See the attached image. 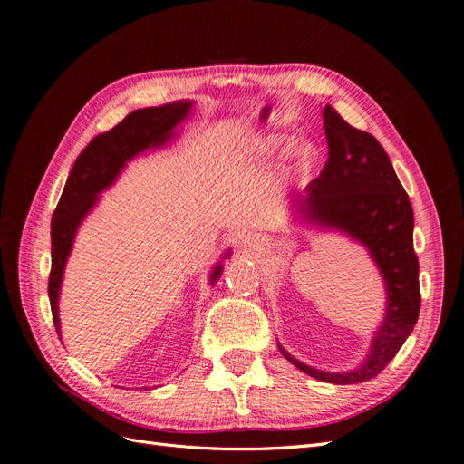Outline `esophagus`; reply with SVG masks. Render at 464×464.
I'll return each mask as SVG.
<instances>
[{"label":"esophagus","instance_id":"34e87169","mask_svg":"<svg viewBox=\"0 0 464 464\" xmlns=\"http://www.w3.org/2000/svg\"><path fill=\"white\" fill-rule=\"evenodd\" d=\"M244 249H246V254H251V256L263 254V249H265L263 237H259L256 234H249L246 240H244Z\"/></svg>","mask_w":464,"mask_h":464}]
</instances>
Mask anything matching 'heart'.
<instances>
[{"label": "heart", "mask_w": 464, "mask_h": 464, "mask_svg": "<svg viewBox=\"0 0 464 464\" xmlns=\"http://www.w3.org/2000/svg\"><path fill=\"white\" fill-rule=\"evenodd\" d=\"M285 145H286V137L278 135V133H273L269 137H263L261 139L259 152L263 154V157H266V159L276 157V154L285 149ZM304 150H307V149H304Z\"/></svg>", "instance_id": "obj_1"}]
</instances>
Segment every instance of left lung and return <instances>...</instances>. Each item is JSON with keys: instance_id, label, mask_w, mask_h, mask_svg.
<instances>
[{"instance_id": "left-lung-1", "label": "left lung", "mask_w": 464, "mask_h": 464, "mask_svg": "<svg viewBox=\"0 0 464 464\" xmlns=\"http://www.w3.org/2000/svg\"><path fill=\"white\" fill-rule=\"evenodd\" d=\"M329 159L319 178L296 201V213L323 228L341 230L368 247L387 292L385 317L358 368L323 372L300 362L278 344L283 356L304 373L334 385L363 383L385 370L412 333L420 314L414 215L404 188L377 139L346 123L329 104L323 110Z\"/></svg>"}]
</instances>
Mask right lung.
<instances>
[{
  "label": "right lung",
  "instance_id": "add662e5",
  "mask_svg": "<svg viewBox=\"0 0 464 464\" xmlns=\"http://www.w3.org/2000/svg\"><path fill=\"white\" fill-rule=\"evenodd\" d=\"M191 102L179 101L159 108L135 110L116 128L96 135L77 157L65 181L63 193L52 217V271L48 280V298L55 331L60 334L58 300L65 261L72 254L75 232L98 201V193L114 184L123 166L149 147H160L174 135V128L186 120ZM230 251H227V257ZM222 265L215 266L210 285L217 283Z\"/></svg>",
  "mask_w": 464,
  "mask_h": 464
}]
</instances>
